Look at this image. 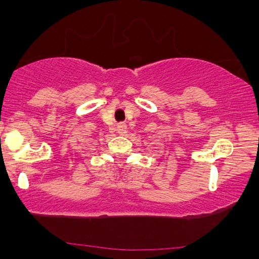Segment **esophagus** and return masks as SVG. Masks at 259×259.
Instances as JSON below:
<instances>
[{"label":"esophagus","mask_w":259,"mask_h":259,"mask_svg":"<svg viewBox=\"0 0 259 259\" xmlns=\"http://www.w3.org/2000/svg\"><path fill=\"white\" fill-rule=\"evenodd\" d=\"M117 133H119L120 135H124L125 133H126V124H125V122H119V124H117Z\"/></svg>","instance_id":"1"}]
</instances>
